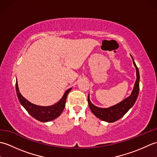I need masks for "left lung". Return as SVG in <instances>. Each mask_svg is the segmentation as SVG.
<instances>
[{
    "label": "left lung",
    "mask_w": 157,
    "mask_h": 157,
    "mask_svg": "<svg viewBox=\"0 0 157 157\" xmlns=\"http://www.w3.org/2000/svg\"><path fill=\"white\" fill-rule=\"evenodd\" d=\"M133 60V63L136 70V80L135 82L134 89L128 98H125L123 101L120 102L117 105H113L109 108H101L94 105L90 100V94L88 96V102L89 107L96 117L108 123H113L117 121L119 119L123 117L125 113L131 109L134 105L136 100H137L139 90H140V73L138 68L136 66L134 59L131 55Z\"/></svg>",
    "instance_id": "obj_1"
}]
</instances>
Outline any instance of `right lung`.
Wrapping results in <instances>:
<instances>
[{
	"label": "right lung",
	"mask_w": 157,
	"mask_h": 157,
	"mask_svg": "<svg viewBox=\"0 0 157 157\" xmlns=\"http://www.w3.org/2000/svg\"><path fill=\"white\" fill-rule=\"evenodd\" d=\"M15 88L17 96L19 101L21 103V105L24 107L29 115L36 120L41 122L51 121L60 116L65 106L67 95L71 90V88H69L67 90H66L63 97L55 104L48 106H44L33 104L23 97L21 93L19 92L17 81L16 82Z\"/></svg>",
	"instance_id": "right-lung-1"
}]
</instances>
